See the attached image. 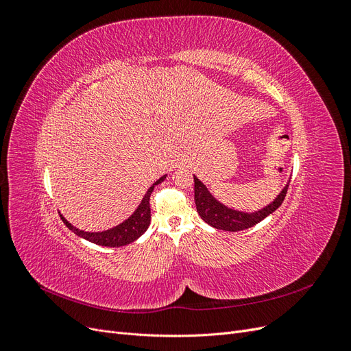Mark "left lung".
Wrapping results in <instances>:
<instances>
[{
  "instance_id": "left-lung-1",
  "label": "left lung",
  "mask_w": 351,
  "mask_h": 351,
  "mask_svg": "<svg viewBox=\"0 0 351 351\" xmlns=\"http://www.w3.org/2000/svg\"><path fill=\"white\" fill-rule=\"evenodd\" d=\"M195 178V204L197 214L204 219L206 224L214 227L217 230L224 231H241L256 226L263 218H267L274 210H277L282 200L287 195V189H289L290 182L282 187L281 192L277 195L271 204L263 206L258 210H240L230 208L226 204L219 202L214 195L209 192V189L200 182V180L193 176Z\"/></svg>"
}]
</instances>
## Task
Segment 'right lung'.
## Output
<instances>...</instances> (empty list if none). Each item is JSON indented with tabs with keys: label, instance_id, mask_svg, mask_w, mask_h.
<instances>
[{
	"label": "right lung",
	"instance_id": "1",
	"mask_svg": "<svg viewBox=\"0 0 351 351\" xmlns=\"http://www.w3.org/2000/svg\"><path fill=\"white\" fill-rule=\"evenodd\" d=\"M165 178H167V174L162 176L161 178H158L156 182L149 189H147V192L145 193L143 199L141 200V204L137 205V208L134 209V212L129 218H125L123 222H120V224H117L108 230L84 231V230L74 227L71 222H69L62 215H60V217L69 230H71L74 234L84 239V240H88L95 244H99V246H105V247L125 246V244H130L132 241L139 239L147 230V227H149V224H151V205H149L151 193L154 192L155 186L161 184Z\"/></svg>",
	"mask_w": 351,
	"mask_h": 351
}]
</instances>
